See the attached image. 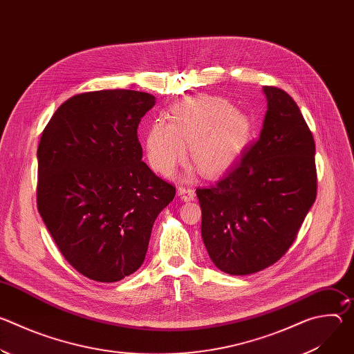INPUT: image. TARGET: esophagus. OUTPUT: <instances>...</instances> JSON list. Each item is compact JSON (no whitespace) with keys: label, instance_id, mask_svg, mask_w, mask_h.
<instances>
[{"label":"esophagus","instance_id":"obj_1","mask_svg":"<svg viewBox=\"0 0 354 354\" xmlns=\"http://www.w3.org/2000/svg\"><path fill=\"white\" fill-rule=\"evenodd\" d=\"M178 194L180 196L182 200L185 201H189V200H193L194 198V189L190 187V186H178Z\"/></svg>","mask_w":354,"mask_h":354}]
</instances>
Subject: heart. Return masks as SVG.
<instances>
[{
    "mask_svg": "<svg viewBox=\"0 0 354 354\" xmlns=\"http://www.w3.org/2000/svg\"><path fill=\"white\" fill-rule=\"evenodd\" d=\"M250 131L249 119L223 97L198 96L176 104L168 122L151 124L145 136L148 162L167 176L186 158L207 176L227 171L239 157Z\"/></svg>",
    "mask_w": 354,
    "mask_h": 354,
    "instance_id": "b5f03b06",
    "label": "heart"
}]
</instances>
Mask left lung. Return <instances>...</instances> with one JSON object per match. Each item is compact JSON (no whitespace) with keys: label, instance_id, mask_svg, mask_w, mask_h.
Here are the masks:
<instances>
[{"label":"left lung","instance_id":"1","mask_svg":"<svg viewBox=\"0 0 354 354\" xmlns=\"http://www.w3.org/2000/svg\"><path fill=\"white\" fill-rule=\"evenodd\" d=\"M259 138L210 187H197L201 236L213 263L250 274L276 263L297 238L317 197L315 141L294 99L265 86Z\"/></svg>","mask_w":354,"mask_h":354}]
</instances>
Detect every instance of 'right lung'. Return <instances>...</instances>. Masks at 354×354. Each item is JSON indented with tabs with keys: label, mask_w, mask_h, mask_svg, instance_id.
I'll return each instance as SVG.
<instances>
[{
	"label": "right lung",
	"mask_w": 354,
	"mask_h": 354,
	"mask_svg": "<svg viewBox=\"0 0 354 354\" xmlns=\"http://www.w3.org/2000/svg\"><path fill=\"white\" fill-rule=\"evenodd\" d=\"M156 97L131 89L71 96L37 147V210L64 259L85 277L113 283L144 262L174 185L142 158L141 118Z\"/></svg>",
	"instance_id": "obj_1"
}]
</instances>
